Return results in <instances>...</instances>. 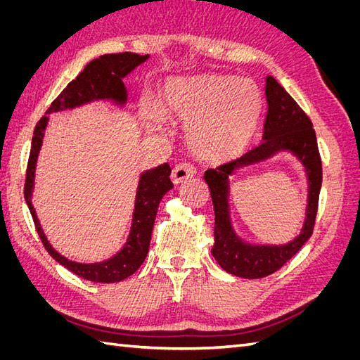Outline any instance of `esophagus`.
<instances>
[{
	"label": "esophagus",
	"instance_id": "1",
	"mask_svg": "<svg viewBox=\"0 0 360 360\" xmlns=\"http://www.w3.org/2000/svg\"><path fill=\"white\" fill-rule=\"evenodd\" d=\"M195 174H197V168H195L193 165H191V163H179V165L174 167L172 169V174H171V180L179 184L184 180H188L191 177H193Z\"/></svg>",
	"mask_w": 360,
	"mask_h": 360
}]
</instances>
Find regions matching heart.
Segmentation results:
<instances>
[{
  "mask_svg": "<svg viewBox=\"0 0 360 360\" xmlns=\"http://www.w3.org/2000/svg\"><path fill=\"white\" fill-rule=\"evenodd\" d=\"M158 111L141 106V118L155 134L165 132L163 118L186 123V138L200 158L224 162L248 147L258 127L263 97L255 82L228 75L172 79L163 86Z\"/></svg>",
  "mask_w": 360,
  "mask_h": 360,
  "instance_id": "b5f03b06",
  "label": "heart"
}]
</instances>
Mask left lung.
<instances>
[{
  "instance_id": "8db88e82",
  "label": "left lung",
  "mask_w": 360,
  "mask_h": 360,
  "mask_svg": "<svg viewBox=\"0 0 360 360\" xmlns=\"http://www.w3.org/2000/svg\"><path fill=\"white\" fill-rule=\"evenodd\" d=\"M267 115L263 143L230 163L207 169L204 180L210 188L214 209V245L212 255L225 271L245 279L274 274L296 255L312 234L319 209L323 171L317 136L309 117L274 76H266ZM288 150L300 162L309 180V204L299 236L284 245L249 244L233 230L229 212V177L237 171Z\"/></svg>"
}]
</instances>
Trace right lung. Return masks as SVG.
I'll return each mask as SVG.
<instances>
[{
    "label": "right lung",
    "mask_w": 360,
    "mask_h": 360,
    "mask_svg": "<svg viewBox=\"0 0 360 360\" xmlns=\"http://www.w3.org/2000/svg\"><path fill=\"white\" fill-rule=\"evenodd\" d=\"M148 58L150 56L123 52L106 53V56L90 61L84 70L68 84L57 99L51 103L45 115L39 120L34 135H32L24 195L40 240L57 263L70 270L72 274L91 282H102V284L120 282L134 275L139 266L144 263L148 254L158 207L163 195L174 188V184L169 180L171 168L168 163H162L159 167L146 169L139 174L132 225H130V231L123 248L108 259L97 261V263H78V261H72L53 249L46 234L41 230L36 209L31 202L39 153L43 146L45 130L49 124V114L72 111L75 108H81L93 102H110L114 106L124 108L127 103V90L123 79Z\"/></svg>",
    "instance_id": "add662e5"
}]
</instances>
